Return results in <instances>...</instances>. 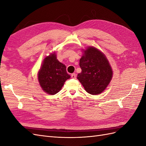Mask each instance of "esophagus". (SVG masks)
Masks as SVG:
<instances>
[{
	"mask_svg": "<svg viewBox=\"0 0 146 146\" xmlns=\"http://www.w3.org/2000/svg\"><path fill=\"white\" fill-rule=\"evenodd\" d=\"M76 77H77V75H76V74L74 73V74H71V77H72V78H74V79L76 78Z\"/></svg>",
	"mask_w": 146,
	"mask_h": 146,
	"instance_id": "obj_1",
	"label": "esophagus"
}]
</instances>
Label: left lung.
<instances>
[{
	"label": "left lung",
	"instance_id": "obj_1",
	"mask_svg": "<svg viewBox=\"0 0 146 146\" xmlns=\"http://www.w3.org/2000/svg\"><path fill=\"white\" fill-rule=\"evenodd\" d=\"M82 52L79 63L82 72L77 78L88 93L100 94L113 78L111 66L104 53L94 46H88Z\"/></svg>",
	"mask_w": 146,
	"mask_h": 146
}]
</instances>
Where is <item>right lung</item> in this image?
<instances>
[{
    "mask_svg": "<svg viewBox=\"0 0 146 146\" xmlns=\"http://www.w3.org/2000/svg\"><path fill=\"white\" fill-rule=\"evenodd\" d=\"M70 78L66 72V66L56 58V53L45 57L38 72V79L42 90L50 95H54L61 90L64 82Z\"/></svg>",
    "mask_w": 146,
    "mask_h": 146,
    "instance_id": "obj_1",
    "label": "right lung"
}]
</instances>
